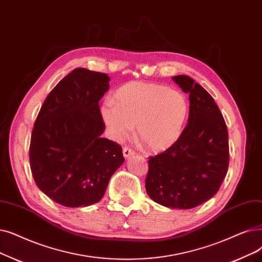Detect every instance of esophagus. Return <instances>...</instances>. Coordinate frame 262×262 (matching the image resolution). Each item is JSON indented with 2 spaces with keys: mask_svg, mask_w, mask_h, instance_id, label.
Returning <instances> with one entry per match:
<instances>
[{
  "mask_svg": "<svg viewBox=\"0 0 262 262\" xmlns=\"http://www.w3.org/2000/svg\"><path fill=\"white\" fill-rule=\"evenodd\" d=\"M134 154H135V152L132 149H129L128 146H125L124 149H123V155H124L125 158H127V157H129V156H132Z\"/></svg>",
  "mask_w": 262,
  "mask_h": 262,
  "instance_id": "34e87169",
  "label": "esophagus"
}]
</instances>
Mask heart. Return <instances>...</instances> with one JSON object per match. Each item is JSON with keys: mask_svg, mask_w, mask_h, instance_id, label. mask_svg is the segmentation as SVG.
Segmentation results:
<instances>
[{"mask_svg": "<svg viewBox=\"0 0 262 262\" xmlns=\"http://www.w3.org/2000/svg\"><path fill=\"white\" fill-rule=\"evenodd\" d=\"M189 105L183 93L147 82H130L106 99L100 113L117 138L128 136L136 125L137 138L151 151L172 145L183 130Z\"/></svg>", "mask_w": 262, "mask_h": 262, "instance_id": "1", "label": "heart"}]
</instances>
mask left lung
I'll list each match as a JSON object with an SVG mask.
<instances>
[{
    "mask_svg": "<svg viewBox=\"0 0 262 262\" xmlns=\"http://www.w3.org/2000/svg\"><path fill=\"white\" fill-rule=\"evenodd\" d=\"M172 80L189 93L188 123L169 149L150 157L145 189L164 207L187 210L219 191L229 165L228 130L213 97L194 79Z\"/></svg>",
    "mask_w": 262,
    "mask_h": 262,
    "instance_id": "obj_1",
    "label": "left lung"
}]
</instances>
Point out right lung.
Masks as SVG:
<instances>
[{
    "label": "right lung",
    "instance_id": "1",
    "mask_svg": "<svg viewBox=\"0 0 262 262\" xmlns=\"http://www.w3.org/2000/svg\"><path fill=\"white\" fill-rule=\"evenodd\" d=\"M109 81L106 74L76 68L49 93L34 124L31 171L37 187L61 206L98 202L125 161L121 145L101 138L98 101Z\"/></svg>",
    "mask_w": 262,
    "mask_h": 262
}]
</instances>
